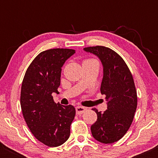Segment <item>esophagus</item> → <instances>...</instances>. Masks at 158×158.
<instances>
[{"instance_id": "1", "label": "esophagus", "mask_w": 158, "mask_h": 158, "mask_svg": "<svg viewBox=\"0 0 158 158\" xmlns=\"http://www.w3.org/2000/svg\"><path fill=\"white\" fill-rule=\"evenodd\" d=\"M86 110L87 108L82 106H77V108H76V111H77V114L78 115H81V114H82Z\"/></svg>"}]
</instances>
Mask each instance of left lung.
<instances>
[{
    "instance_id": "8db88e82",
    "label": "left lung",
    "mask_w": 158,
    "mask_h": 158,
    "mask_svg": "<svg viewBox=\"0 0 158 158\" xmlns=\"http://www.w3.org/2000/svg\"><path fill=\"white\" fill-rule=\"evenodd\" d=\"M83 50L97 56L101 61L103 77L100 91L108 102V109L104 113L93 109L97 114V120L90 126L92 135L100 143H115L126 135L137 109L133 77L122 57L111 49L96 46Z\"/></svg>"
}]
</instances>
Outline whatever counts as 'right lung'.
Instances as JSON below:
<instances>
[{
    "label": "right lung",
    "instance_id": "right-lung-1",
    "mask_svg": "<svg viewBox=\"0 0 158 158\" xmlns=\"http://www.w3.org/2000/svg\"><path fill=\"white\" fill-rule=\"evenodd\" d=\"M75 52L60 48L41 52L27 68L22 81L23 118L35 138L50 147L61 146L70 137L75 108L56 103L52 94H59L61 68Z\"/></svg>",
    "mask_w": 158,
    "mask_h": 158
}]
</instances>
